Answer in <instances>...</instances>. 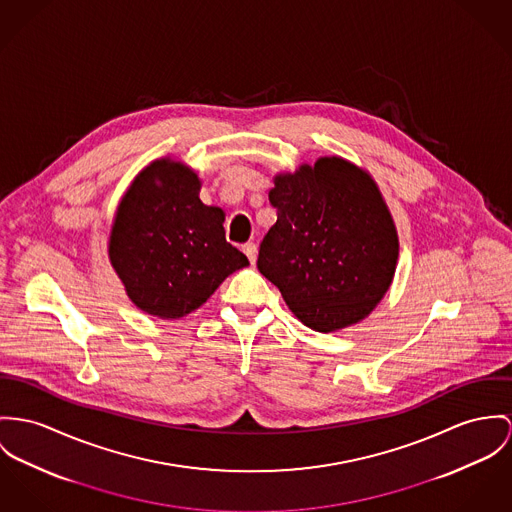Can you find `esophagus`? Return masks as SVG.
Wrapping results in <instances>:
<instances>
[{"mask_svg":"<svg viewBox=\"0 0 512 512\" xmlns=\"http://www.w3.org/2000/svg\"><path fill=\"white\" fill-rule=\"evenodd\" d=\"M243 253L247 255V259L251 261V265L255 263V259H257V245L253 243V241H249V243H245L243 245Z\"/></svg>","mask_w":512,"mask_h":512,"instance_id":"1","label":"esophagus"}]
</instances>
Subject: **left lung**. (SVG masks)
I'll return each instance as SVG.
<instances>
[{"mask_svg": "<svg viewBox=\"0 0 512 512\" xmlns=\"http://www.w3.org/2000/svg\"><path fill=\"white\" fill-rule=\"evenodd\" d=\"M276 222L257 269L296 317L321 333L353 325L388 292L397 263L392 214L368 173L321 158L275 177Z\"/></svg>", "mask_w": 512, "mask_h": 512, "instance_id": "left-lung-1", "label": "left lung"}]
</instances>
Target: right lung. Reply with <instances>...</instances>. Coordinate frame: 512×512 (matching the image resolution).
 Wrapping results in <instances>:
<instances>
[{"mask_svg": "<svg viewBox=\"0 0 512 512\" xmlns=\"http://www.w3.org/2000/svg\"><path fill=\"white\" fill-rule=\"evenodd\" d=\"M189 167L159 159L122 198L109 257L130 300L146 314L177 319L195 312L226 276L249 265L226 241L224 212L198 198Z\"/></svg>", "mask_w": 512, "mask_h": 512, "instance_id": "obj_1", "label": "right lung"}]
</instances>
